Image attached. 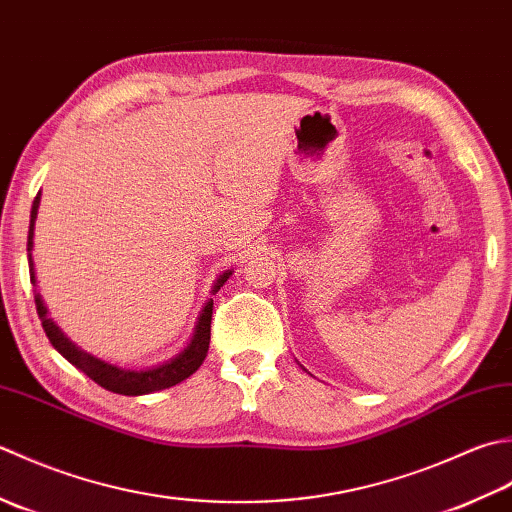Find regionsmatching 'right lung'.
<instances>
[{
  "label": "right lung",
  "mask_w": 512,
  "mask_h": 512,
  "mask_svg": "<svg viewBox=\"0 0 512 512\" xmlns=\"http://www.w3.org/2000/svg\"><path fill=\"white\" fill-rule=\"evenodd\" d=\"M39 201H41V192L35 196V201H33V210H30V227H28V267H30V283L33 285L37 283V280H35L33 254L30 252H33V236H35ZM229 276H232V269L223 271V274L216 278L212 294H216V291L225 285V280ZM35 305H37L41 327H44L52 347H55L70 364H75L79 371L86 373L90 380H95L99 387L108 389L112 393H119V395H148L154 391H163V389L174 387V384H179L185 378H190V375L198 367H201L205 356H207V349H210V325H212V307H214L212 298L205 302L201 314H198L194 336L190 342H187V347L176 353L174 358L165 360L161 364H154V367H148V369L117 367V364L106 362L97 356H92V353H88V351H83L55 325V320L48 318V309L37 291H35Z\"/></svg>",
  "instance_id": "right-lung-1"
}]
</instances>
